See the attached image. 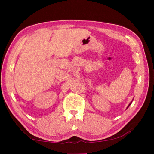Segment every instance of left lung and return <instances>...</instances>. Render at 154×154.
I'll list each match as a JSON object with an SVG mask.
<instances>
[{
  "instance_id": "left-lung-1",
  "label": "left lung",
  "mask_w": 154,
  "mask_h": 154,
  "mask_svg": "<svg viewBox=\"0 0 154 154\" xmlns=\"http://www.w3.org/2000/svg\"><path fill=\"white\" fill-rule=\"evenodd\" d=\"M132 101H133V100H132ZM132 101H131V102H130V103H129V105H128V106H127V109H128V107H129V106H130V105H131V103H132Z\"/></svg>"
}]
</instances>
